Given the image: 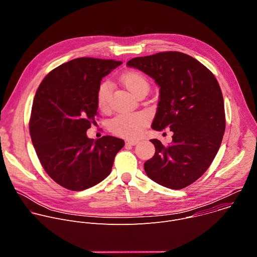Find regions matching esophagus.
Returning <instances> with one entry per match:
<instances>
[{"instance_id":"1","label":"esophagus","mask_w":257,"mask_h":257,"mask_svg":"<svg viewBox=\"0 0 257 257\" xmlns=\"http://www.w3.org/2000/svg\"><path fill=\"white\" fill-rule=\"evenodd\" d=\"M138 143V140H126V145H135Z\"/></svg>"}]
</instances>
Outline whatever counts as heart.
<instances>
[{
	"label": "heart",
	"mask_w": 257,
	"mask_h": 257,
	"mask_svg": "<svg viewBox=\"0 0 257 257\" xmlns=\"http://www.w3.org/2000/svg\"><path fill=\"white\" fill-rule=\"evenodd\" d=\"M120 79L124 86L135 95L142 90H149V80L139 71L129 70L123 73ZM109 96H111V84L107 81H103L99 84L96 91L97 106L102 111L108 106ZM146 124H148V117L145 114L125 113L116 116L109 122V129L116 135L134 139L141 134Z\"/></svg>",
	"instance_id": "obj_1"
}]
</instances>
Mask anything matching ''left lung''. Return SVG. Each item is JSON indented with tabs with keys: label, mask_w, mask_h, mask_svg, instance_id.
<instances>
[{
	"label": "left lung",
	"mask_w": 257,
	"mask_h": 257,
	"mask_svg": "<svg viewBox=\"0 0 257 257\" xmlns=\"http://www.w3.org/2000/svg\"><path fill=\"white\" fill-rule=\"evenodd\" d=\"M127 65L143 71L160 86L153 129L174 132L168 146L151 140L156 154L144 163L145 173L167 188H185L204 174L221 146L226 128L221 87L210 70L180 52L137 57Z\"/></svg>",
	"instance_id": "left-lung-1"
}]
</instances>
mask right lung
<instances>
[{
  "mask_svg": "<svg viewBox=\"0 0 257 257\" xmlns=\"http://www.w3.org/2000/svg\"><path fill=\"white\" fill-rule=\"evenodd\" d=\"M121 61L77 58L60 65L36 90L29 132L47 174L62 187L81 191L105 179L124 140L86 131L98 115L96 91L103 76Z\"/></svg>",
  "mask_w": 257,
  "mask_h": 257,
  "instance_id": "obj_1",
  "label": "right lung"
}]
</instances>
